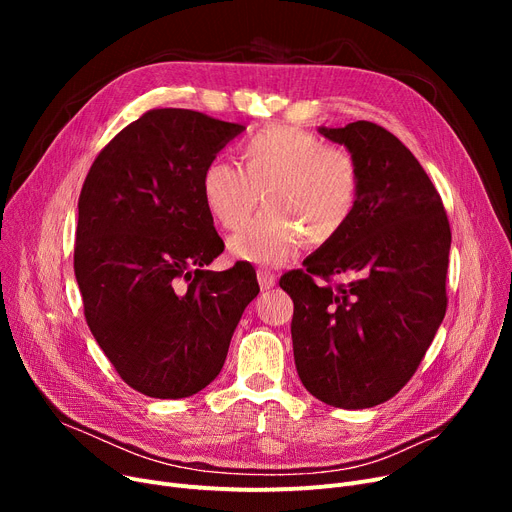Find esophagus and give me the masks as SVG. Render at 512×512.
Instances as JSON below:
<instances>
[{"instance_id":"obj_1","label":"esophagus","mask_w":512,"mask_h":512,"mask_svg":"<svg viewBox=\"0 0 512 512\" xmlns=\"http://www.w3.org/2000/svg\"><path fill=\"white\" fill-rule=\"evenodd\" d=\"M257 280H259L261 290H270L276 284V274L270 272V270H265V267H259V270H257Z\"/></svg>"}]
</instances>
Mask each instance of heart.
I'll list each match as a JSON object with an SVG mask.
<instances>
[{
    "instance_id": "1",
    "label": "heart",
    "mask_w": 512,
    "mask_h": 512,
    "mask_svg": "<svg viewBox=\"0 0 512 512\" xmlns=\"http://www.w3.org/2000/svg\"><path fill=\"white\" fill-rule=\"evenodd\" d=\"M240 159L242 168L215 157L201 176L205 207L228 230L248 221L264 193L268 209L228 242L234 257L280 265L305 238L326 245L351 222L361 168L348 149L303 128L272 126L240 145Z\"/></svg>"
}]
</instances>
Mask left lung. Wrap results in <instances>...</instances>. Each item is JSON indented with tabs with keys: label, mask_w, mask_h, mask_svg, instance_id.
<instances>
[{
	"label": "left lung",
	"mask_w": 512,
	"mask_h": 512,
	"mask_svg": "<svg viewBox=\"0 0 512 512\" xmlns=\"http://www.w3.org/2000/svg\"><path fill=\"white\" fill-rule=\"evenodd\" d=\"M319 132L357 157L361 197L346 228L280 288L294 303L303 386L326 405L369 409L413 378L442 324L450 224L436 186L392 132L367 120ZM334 275L349 282L323 284Z\"/></svg>",
	"instance_id": "1"
}]
</instances>
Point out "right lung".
Segmentation results:
<instances>
[{
	"instance_id": "add662e5",
	"label": "right lung",
	"mask_w": 512,
	"mask_h": 512,
	"mask_svg": "<svg viewBox=\"0 0 512 512\" xmlns=\"http://www.w3.org/2000/svg\"><path fill=\"white\" fill-rule=\"evenodd\" d=\"M242 130L193 110H149L99 151L80 191L74 274L85 319L145 396L186 398L218 378L259 294L249 267L205 270L224 240L201 176Z\"/></svg>"
}]
</instances>
